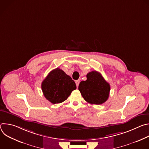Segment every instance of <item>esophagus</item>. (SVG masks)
<instances>
[{
  "instance_id": "obj_1",
  "label": "esophagus",
  "mask_w": 149,
  "mask_h": 149,
  "mask_svg": "<svg viewBox=\"0 0 149 149\" xmlns=\"http://www.w3.org/2000/svg\"><path fill=\"white\" fill-rule=\"evenodd\" d=\"M79 82H80V81H79V80H76V81H75V84H76V86H77V87H78V86H79Z\"/></svg>"
}]
</instances>
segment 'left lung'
Wrapping results in <instances>:
<instances>
[{"label":"left lung","mask_w":149,"mask_h":149,"mask_svg":"<svg viewBox=\"0 0 149 149\" xmlns=\"http://www.w3.org/2000/svg\"><path fill=\"white\" fill-rule=\"evenodd\" d=\"M78 90L87 102L99 105L108 100L110 86L100 72L93 71L87 74L86 81L79 83Z\"/></svg>","instance_id":"1"}]
</instances>
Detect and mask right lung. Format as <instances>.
<instances>
[{
	"label": "right lung",
	"instance_id": "right-lung-1",
	"mask_svg": "<svg viewBox=\"0 0 149 149\" xmlns=\"http://www.w3.org/2000/svg\"><path fill=\"white\" fill-rule=\"evenodd\" d=\"M41 88L49 101L58 104L66 100L77 86L71 77L57 68L51 71L42 81Z\"/></svg>",
	"mask_w": 149,
	"mask_h": 149
}]
</instances>
